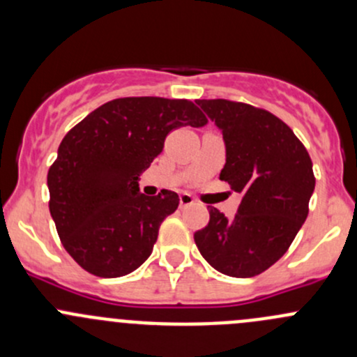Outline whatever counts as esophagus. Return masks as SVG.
<instances>
[{"label": "esophagus", "mask_w": 357, "mask_h": 357, "mask_svg": "<svg viewBox=\"0 0 357 357\" xmlns=\"http://www.w3.org/2000/svg\"><path fill=\"white\" fill-rule=\"evenodd\" d=\"M193 204H195V200H193V197L190 195V193H181V195H179V205H181V207H188V205Z\"/></svg>", "instance_id": "obj_1"}]
</instances>
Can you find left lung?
<instances>
[{
	"label": "left lung",
	"mask_w": 357,
	"mask_h": 357,
	"mask_svg": "<svg viewBox=\"0 0 357 357\" xmlns=\"http://www.w3.org/2000/svg\"><path fill=\"white\" fill-rule=\"evenodd\" d=\"M222 131L226 164L219 178L242 195L235 218L211 207L208 225L193 235L219 273L252 278L271 268L309 214L314 172L307 150L276 115L231 100H197Z\"/></svg>",
	"instance_id": "left-lung-1"
}]
</instances>
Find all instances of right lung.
Here are the masks:
<instances>
[{"mask_svg": "<svg viewBox=\"0 0 357 357\" xmlns=\"http://www.w3.org/2000/svg\"><path fill=\"white\" fill-rule=\"evenodd\" d=\"M207 117L190 100L117 98L67 132L48 171L50 212L62 245L91 275L119 278L153 250L158 228L178 208V193H139L138 179L183 126Z\"/></svg>", "mask_w": 357, "mask_h": 357, "instance_id": "1", "label": "right lung"}]
</instances>
